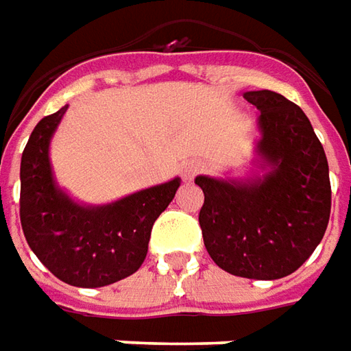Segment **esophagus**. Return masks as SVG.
Masks as SVG:
<instances>
[{
	"instance_id": "1",
	"label": "esophagus",
	"mask_w": 351,
	"mask_h": 351,
	"mask_svg": "<svg viewBox=\"0 0 351 351\" xmlns=\"http://www.w3.org/2000/svg\"><path fill=\"white\" fill-rule=\"evenodd\" d=\"M182 173H184L186 178H192V176H195L197 173H199V165H197V163H194V161L184 163V167H182Z\"/></svg>"
}]
</instances>
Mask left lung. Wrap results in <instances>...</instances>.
I'll return each instance as SVG.
<instances>
[{"label": "left lung", "mask_w": 351, "mask_h": 351, "mask_svg": "<svg viewBox=\"0 0 351 351\" xmlns=\"http://www.w3.org/2000/svg\"><path fill=\"white\" fill-rule=\"evenodd\" d=\"M244 97L261 111L257 149L271 173L244 184L197 176L195 184L206 195L199 226L207 254L226 273L275 280L304 265L325 236L328 163L295 104L271 90L245 92Z\"/></svg>", "instance_id": "obj_1"}]
</instances>
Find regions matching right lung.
Segmentation results:
<instances>
[{"label": "right lung", "instance_id": "right-lung-1", "mask_svg": "<svg viewBox=\"0 0 351 351\" xmlns=\"http://www.w3.org/2000/svg\"><path fill=\"white\" fill-rule=\"evenodd\" d=\"M66 106L44 117L21 159V225L36 257L71 286L97 288L136 273L144 263L156 219L173 202L180 180L123 197L104 207H82L53 182L49 140Z\"/></svg>", "mask_w": 351, "mask_h": 351}]
</instances>
